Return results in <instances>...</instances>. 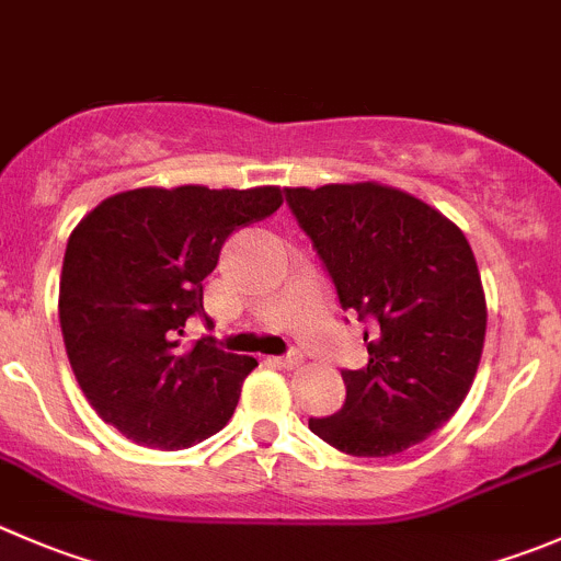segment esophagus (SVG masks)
Masks as SVG:
<instances>
[{
    "instance_id": "esophagus-1",
    "label": "esophagus",
    "mask_w": 561,
    "mask_h": 561,
    "mask_svg": "<svg viewBox=\"0 0 561 561\" xmlns=\"http://www.w3.org/2000/svg\"><path fill=\"white\" fill-rule=\"evenodd\" d=\"M276 364H282L285 369H296V367H301V364H304V356L298 351H290L287 356L276 358Z\"/></svg>"
}]
</instances>
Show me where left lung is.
Wrapping results in <instances>:
<instances>
[{
    "label": "left lung",
    "instance_id": "1",
    "mask_svg": "<svg viewBox=\"0 0 561 561\" xmlns=\"http://www.w3.org/2000/svg\"><path fill=\"white\" fill-rule=\"evenodd\" d=\"M345 309L373 320L369 362L342 369L345 405L309 431L356 458H386L444 427L474 383L488 304L463 230L383 183L287 188Z\"/></svg>",
    "mask_w": 561,
    "mask_h": 561
}]
</instances>
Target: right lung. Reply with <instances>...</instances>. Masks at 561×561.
<instances>
[{
  "label": "right lung",
  "mask_w": 561,
  "mask_h": 561,
  "mask_svg": "<svg viewBox=\"0 0 561 561\" xmlns=\"http://www.w3.org/2000/svg\"><path fill=\"white\" fill-rule=\"evenodd\" d=\"M279 186H145L112 194L68 238L59 276L65 351L87 402L125 438L186 449L219 433L257 367L194 340L203 279L232 230L279 210Z\"/></svg>",
  "instance_id": "1"
}]
</instances>
